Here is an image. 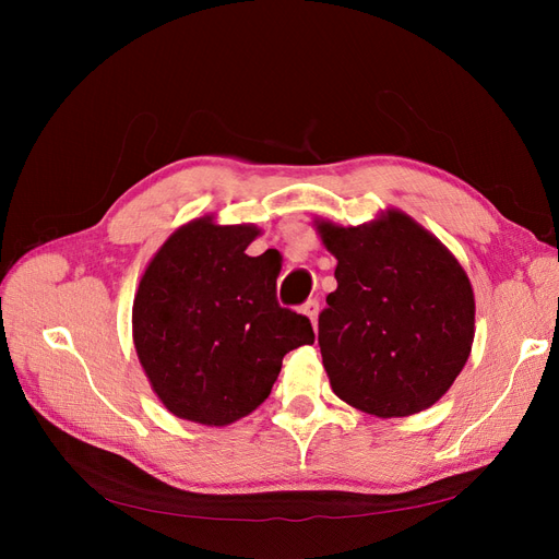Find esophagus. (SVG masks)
<instances>
[{"label": "esophagus", "instance_id": "34e87169", "mask_svg": "<svg viewBox=\"0 0 559 559\" xmlns=\"http://www.w3.org/2000/svg\"><path fill=\"white\" fill-rule=\"evenodd\" d=\"M302 314L310 317L312 326H317V317H319V300H317V298H310V300H306V306H302Z\"/></svg>", "mask_w": 559, "mask_h": 559}]
</instances>
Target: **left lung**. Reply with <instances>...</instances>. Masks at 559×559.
Here are the masks:
<instances>
[{
  "mask_svg": "<svg viewBox=\"0 0 559 559\" xmlns=\"http://www.w3.org/2000/svg\"><path fill=\"white\" fill-rule=\"evenodd\" d=\"M337 259L319 314L321 361L337 399L376 417L427 411L471 354L476 300L452 253L408 214L364 226L317 222Z\"/></svg>",
  "mask_w": 559,
  "mask_h": 559,
  "instance_id": "obj_1",
  "label": "left lung"
}]
</instances>
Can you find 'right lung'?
Returning a JSON list of instances; mask_svg holds the SVG:
<instances>
[{"label": "right lung", "mask_w": 559, "mask_h": 559, "mask_svg": "<svg viewBox=\"0 0 559 559\" xmlns=\"http://www.w3.org/2000/svg\"><path fill=\"white\" fill-rule=\"evenodd\" d=\"M259 233L195 218L165 240L140 280L134 349L181 419L233 425L270 396L284 354L314 343L310 319L277 302L280 261L245 253Z\"/></svg>", "instance_id": "right-lung-1"}]
</instances>
